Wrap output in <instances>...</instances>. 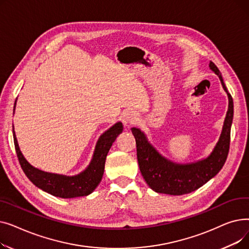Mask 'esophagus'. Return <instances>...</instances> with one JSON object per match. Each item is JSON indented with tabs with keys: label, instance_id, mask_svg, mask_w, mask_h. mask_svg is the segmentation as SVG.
Returning <instances> with one entry per match:
<instances>
[{
	"label": "esophagus",
	"instance_id": "1",
	"mask_svg": "<svg viewBox=\"0 0 249 249\" xmlns=\"http://www.w3.org/2000/svg\"><path fill=\"white\" fill-rule=\"evenodd\" d=\"M138 121V115L135 111H128L123 118V122L126 126H130V125H133Z\"/></svg>",
	"mask_w": 249,
	"mask_h": 249
}]
</instances>
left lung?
<instances>
[{
  "label": "left lung",
  "mask_w": 249,
  "mask_h": 249,
  "mask_svg": "<svg viewBox=\"0 0 249 249\" xmlns=\"http://www.w3.org/2000/svg\"><path fill=\"white\" fill-rule=\"evenodd\" d=\"M209 68L219 76L221 85L226 91L228 110L220 137L207 158L188 163L172 161L156 150L144 132L139 128H131L136 140L137 160L141 175L149 188L156 193L180 196L198 190L221 171L227 160L233 121V100L218 68L212 61L209 63Z\"/></svg>",
  "instance_id": "1"
}]
</instances>
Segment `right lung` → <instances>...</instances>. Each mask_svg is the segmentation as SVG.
<instances>
[{
  "label": "right lung",
  "mask_w": 249,
  "mask_h": 249,
  "mask_svg": "<svg viewBox=\"0 0 249 249\" xmlns=\"http://www.w3.org/2000/svg\"><path fill=\"white\" fill-rule=\"evenodd\" d=\"M17 102V101H16ZM14 106V112L16 107ZM123 131V124L121 122L115 123L112 127L106 130L98 139L94 150L93 158L86 169L74 176H64L58 174H52L43 172L41 169L31 165L22 154L17 137L13 126V137H14L15 148L21 167L25 175L33 184L42 191L55 196L58 198L71 199L76 197H83L93 193L99 186L104 175L105 162L107 154L116 140L118 135Z\"/></svg>",
  "instance_id": "right-lung-1"
}]
</instances>
